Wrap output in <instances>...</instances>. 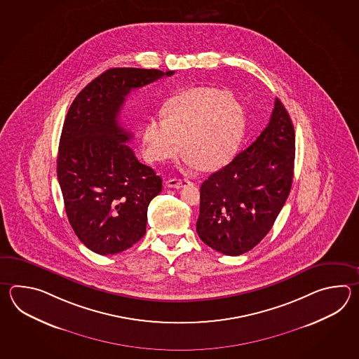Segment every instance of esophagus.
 <instances>
[{
    "instance_id": "1",
    "label": "esophagus",
    "mask_w": 359,
    "mask_h": 359,
    "mask_svg": "<svg viewBox=\"0 0 359 359\" xmlns=\"http://www.w3.org/2000/svg\"><path fill=\"white\" fill-rule=\"evenodd\" d=\"M190 181L186 178H170L167 181V186L170 189H181L186 184H190Z\"/></svg>"
}]
</instances>
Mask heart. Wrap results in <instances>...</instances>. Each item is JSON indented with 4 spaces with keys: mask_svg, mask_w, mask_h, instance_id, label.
Returning <instances> with one entry per match:
<instances>
[{
    "mask_svg": "<svg viewBox=\"0 0 359 359\" xmlns=\"http://www.w3.org/2000/svg\"><path fill=\"white\" fill-rule=\"evenodd\" d=\"M165 118H151L142 140L147 158L172 161L190 154L205 169L221 168L236 155L246 128L244 107L227 92L194 88L170 99Z\"/></svg>",
    "mask_w": 359,
    "mask_h": 359,
    "instance_id": "heart-1",
    "label": "heart"
}]
</instances>
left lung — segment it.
<instances>
[{
	"label": "left lung",
	"instance_id": "1",
	"mask_svg": "<svg viewBox=\"0 0 359 359\" xmlns=\"http://www.w3.org/2000/svg\"><path fill=\"white\" fill-rule=\"evenodd\" d=\"M294 159V126L276 99L259 137L201 184L198 237L224 255L252 250L272 229L290 194Z\"/></svg>",
	"mask_w": 359,
	"mask_h": 359
}]
</instances>
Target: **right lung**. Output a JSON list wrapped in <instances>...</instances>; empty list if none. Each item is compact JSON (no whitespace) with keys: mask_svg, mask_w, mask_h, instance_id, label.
Segmentation results:
<instances>
[{"mask_svg":"<svg viewBox=\"0 0 359 359\" xmlns=\"http://www.w3.org/2000/svg\"><path fill=\"white\" fill-rule=\"evenodd\" d=\"M173 74L158 69H109L69 107L57 180L69 223L93 252H124L145 235L147 206L161 194V178L126 144L132 133L119 126L118 116L132 90Z\"/></svg>","mask_w":359,"mask_h":359,"instance_id":"add662e5","label":"right lung"}]
</instances>
